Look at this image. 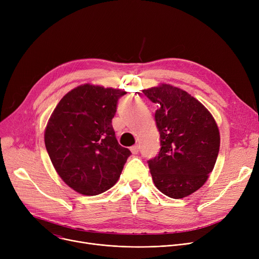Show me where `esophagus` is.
I'll use <instances>...</instances> for the list:
<instances>
[{"instance_id": "esophagus-1", "label": "esophagus", "mask_w": 259, "mask_h": 259, "mask_svg": "<svg viewBox=\"0 0 259 259\" xmlns=\"http://www.w3.org/2000/svg\"><path fill=\"white\" fill-rule=\"evenodd\" d=\"M130 150H131V152H132L133 154H138L139 151H140V146H139V145H134V146H132V147L130 148Z\"/></svg>"}]
</instances>
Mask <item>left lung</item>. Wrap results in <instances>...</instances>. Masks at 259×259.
Segmentation results:
<instances>
[{
  "label": "left lung",
  "mask_w": 259,
  "mask_h": 259,
  "mask_svg": "<svg viewBox=\"0 0 259 259\" xmlns=\"http://www.w3.org/2000/svg\"><path fill=\"white\" fill-rule=\"evenodd\" d=\"M158 107L155 121L160 150L148 160L161 193L184 198L205 184L219 156L221 137L208 109L188 92L168 84L143 90Z\"/></svg>",
  "instance_id": "1"
}]
</instances>
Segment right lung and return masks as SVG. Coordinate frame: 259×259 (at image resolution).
Here are the masks:
<instances>
[{
	"mask_svg": "<svg viewBox=\"0 0 259 259\" xmlns=\"http://www.w3.org/2000/svg\"><path fill=\"white\" fill-rule=\"evenodd\" d=\"M126 91L90 84L68 92L45 130V146L66 185L84 195H98L118 181L131 152L115 138L112 118Z\"/></svg>",
	"mask_w": 259,
	"mask_h": 259,
	"instance_id": "add662e5",
	"label": "right lung"
}]
</instances>
